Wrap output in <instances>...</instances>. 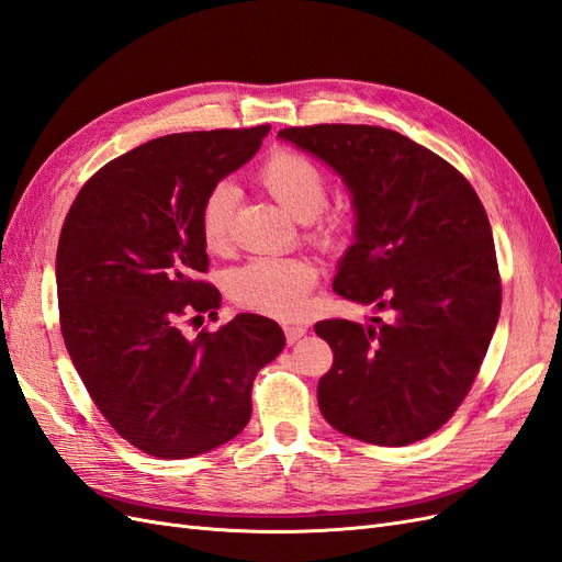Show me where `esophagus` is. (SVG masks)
Listing matches in <instances>:
<instances>
[{
    "instance_id": "1",
    "label": "esophagus",
    "mask_w": 562,
    "mask_h": 562,
    "mask_svg": "<svg viewBox=\"0 0 562 562\" xmlns=\"http://www.w3.org/2000/svg\"><path fill=\"white\" fill-rule=\"evenodd\" d=\"M306 331H308V325H306V323H290V325H284L286 341H290V344H296Z\"/></svg>"
}]
</instances>
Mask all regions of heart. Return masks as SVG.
I'll list each match as a JSON object with an SVG mask.
<instances>
[{
    "label": "heart",
    "mask_w": 562,
    "mask_h": 562,
    "mask_svg": "<svg viewBox=\"0 0 562 562\" xmlns=\"http://www.w3.org/2000/svg\"><path fill=\"white\" fill-rule=\"evenodd\" d=\"M259 181L308 235L323 247L344 237V218L325 210L329 198L327 173L317 162L292 148L272 150L256 171ZM235 188L216 183L200 206V233L210 251H226L233 239ZM319 278L313 261L303 256H254L228 278V296L247 311L276 317H294L306 308Z\"/></svg>",
    "instance_id": "b5f03b06"
}]
</instances>
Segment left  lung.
Listing matches in <instances>:
<instances>
[{"label": "left lung", "mask_w": 562, "mask_h": 562, "mask_svg": "<svg viewBox=\"0 0 562 562\" xmlns=\"http://www.w3.org/2000/svg\"><path fill=\"white\" fill-rule=\"evenodd\" d=\"M282 138L341 173L358 214L334 292L374 303L372 325H315L334 352L317 383L325 419L350 438L400 447L452 419L502 311L490 218L473 186L412 138L370 124L286 126Z\"/></svg>", "instance_id": "obj_1"}]
</instances>
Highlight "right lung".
<instances>
[{"label":"right lung","mask_w":562,"mask_h":562,"mask_svg":"<svg viewBox=\"0 0 562 562\" xmlns=\"http://www.w3.org/2000/svg\"><path fill=\"white\" fill-rule=\"evenodd\" d=\"M268 124L171 134L95 171L77 192L56 254L63 341L93 405L120 436L157 459H188L233 440L251 416V386L284 348L276 319L216 315L200 280L210 256L200 206L223 176L261 148Z\"/></svg>","instance_id":"add662e5"}]
</instances>
